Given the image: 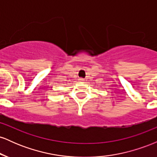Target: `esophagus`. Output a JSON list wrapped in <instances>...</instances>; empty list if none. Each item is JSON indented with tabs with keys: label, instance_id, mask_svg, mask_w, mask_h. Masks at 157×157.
Listing matches in <instances>:
<instances>
[{
	"label": "esophagus",
	"instance_id": "34e87169",
	"mask_svg": "<svg viewBox=\"0 0 157 157\" xmlns=\"http://www.w3.org/2000/svg\"><path fill=\"white\" fill-rule=\"evenodd\" d=\"M79 81H80V82H83L84 79L83 78H80V79H79Z\"/></svg>",
	"mask_w": 157,
	"mask_h": 157
}]
</instances>
